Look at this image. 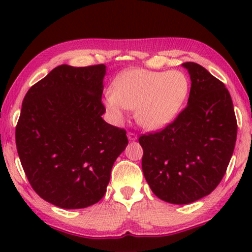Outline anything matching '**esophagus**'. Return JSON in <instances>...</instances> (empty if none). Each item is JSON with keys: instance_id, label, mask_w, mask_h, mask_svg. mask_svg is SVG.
Listing matches in <instances>:
<instances>
[{"instance_id": "34e87169", "label": "esophagus", "mask_w": 252, "mask_h": 252, "mask_svg": "<svg viewBox=\"0 0 252 252\" xmlns=\"http://www.w3.org/2000/svg\"><path fill=\"white\" fill-rule=\"evenodd\" d=\"M127 138H129L130 141H134V140L138 139V135L133 133V132H129V133H127Z\"/></svg>"}]
</instances>
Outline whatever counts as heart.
Instances as JSON below:
<instances>
[{"label": "heart", "mask_w": 252, "mask_h": 252, "mask_svg": "<svg viewBox=\"0 0 252 252\" xmlns=\"http://www.w3.org/2000/svg\"><path fill=\"white\" fill-rule=\"evenodd\" d=\"M189 90V79L182 71L132 69L114 80L105 103L117 120L123 117L122 108L134 110L140 125L156 130L177 117Z\"/></svg>", "instance_id": "1"}]
</instances>
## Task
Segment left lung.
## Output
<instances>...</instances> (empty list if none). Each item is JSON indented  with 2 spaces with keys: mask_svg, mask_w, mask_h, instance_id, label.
<instances>
[{
  "mask_svg": "<svg viewBox=\"0 0 252 252\" xmlns=\"http://www.w3.org/2000/svg\"><path fill=\"white\" fill-rule=\"evenodd\" d=\"M190 74L188 104L164 129L142 134V170L152 192L188 204L222 180L237 139V119L225 85L203 66L183 63Z\"/></svg>",
  "mask_w": 252,
  "mask_h": 252,
  "instance_id": "8db88e82",
  "label": "left lung"
}]
</instances>
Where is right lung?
<instances>
[{
	"label": "right lung",
	"instance_id": "right-lung-1",
	"mask_svg": "<svg viewBox=\"0 0 252 252\" xmlns=\"http://www.w3.org/2000/svg\"><path fill=\"white\" fill-rule=\"evenodd\" d=\"M105 65H59L30 88L15 127L21 164L33 190L63 209L103 198L126 131L102 119Z\"/></svg>",
	"mask_w": 252,
	"mask_h": 252
}]
</instances>
